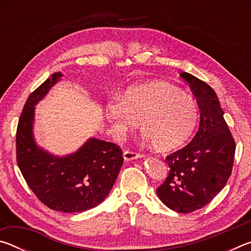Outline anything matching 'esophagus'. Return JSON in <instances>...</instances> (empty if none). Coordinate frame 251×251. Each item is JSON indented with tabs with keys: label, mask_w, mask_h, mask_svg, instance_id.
<instances>
[{
	"label": "esophagus",
	"mask_w": 251,
	"mask_h": 251,
	"mask_svg": "<svg viewBox=\"0 0 251 251\" xmlns=\"http://www.w3.org/2000/svg\"><path fill=\"white\" fill-rule=\"evenodd\" d=\"M144 155L142 152H137L134 151H124V159L126 160H131V159H136L139 158V157H143Z\"/></svg>",
	"instance_id": "obj_1"
}]
</instances>
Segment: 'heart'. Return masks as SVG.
Masks as SVG:
<instances>
[{"label": "heart", "instance_id": "heart-1", "mask_svg": "<svg viewBox=\"0 0 251 251\" xmlns=\"http://www.w3.org/2000/svg\"><path fill=\"white\" fill-rule=\"evenodd\" d=\"M107 120L121 130H142L163 151L181 146L194 133L198 105L192 95L163 80H151L127 88L105 107Z\"/></svg>", "mask_w": 251, "mask_h": 251}]
</instances>
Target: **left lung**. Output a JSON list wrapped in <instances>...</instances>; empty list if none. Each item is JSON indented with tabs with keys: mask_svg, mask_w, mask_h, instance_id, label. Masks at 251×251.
<instances>
[{
	"mask_svg": "<svg viewBox=\"0 0 251 251\" xmlns=\"http://www.w3.org/2000/svg\"><path fill=\"white\" fill-rule=\"evenodd\" d=\"M180 76L196 96L201 123L193 141L166 157L171 169L156 192L168 208L188 214L205 207L227 184L236 143L216 92L192 74Z\"/></svg>",
	"mask_w": 251,
	"mask_h": 251,
	"instance_id": "8db88e82",
	"label": "left lung"
}]
</instances>
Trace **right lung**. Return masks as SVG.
I'll return each instance as SVG.
<instances>
[{
	"instance_id": "1",
	"label": "right lung",
	"mask_w": 251,
	"mask_h": 251,
	"mask_svg": "<svg viewBox=\"0 0 251 251\" xmlns=\"http://www.w3.org/2000/svg\"><path fill=\"white\" fill-rule=\"evenodd\" d=\"M61 76L54 73L26 100L16 129V161L27 186L41 202L53 210L80 212L104 201L115 184L124 158L120 146L96 138L61 158L36 146L32 135L34 105Z\"/></svg>"
}]
</instances>
